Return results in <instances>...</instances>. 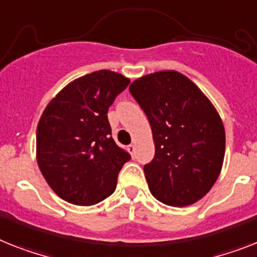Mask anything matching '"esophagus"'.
Listing matches in <instances>:
<instances>
[{"mask_svg":"<svg viewBox=\"0 0 257 257\" xmlns=\"http://www.w3.org/2000/svg\"><path fill=\"white\" fill-rule=\"evenodd\" d=\"M127 150H128V152L131 154V156H135V154H137V147H135V144H130V146L127 147Z\"/></svg>","mask_w":257,"mask_h":257,"instance_id":"obj_1","label":"esophagus"}]
</instances>
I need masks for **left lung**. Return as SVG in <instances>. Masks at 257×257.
<instances>
[{"instance_id": "obj_1", "label": "left lung", "mask_w": 257, "mask_h": 257, "mask_svg": "<svg viewBox=\"0 0 257 257\" xmlns=\"http://www.w3.org/2000/svg\"><path fill=\"white\" fill-rule=\"evenodd\" d=\"M130 93L152 128L155 156L144 165L152 196L177 207L201 200L223 164L226 135L215 107L176 71L138 78Z\"/></svg>"}]
</instances>
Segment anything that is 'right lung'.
Here are the masks:
<instances>
[{
	"instance_id": "1",
	"label": "right lung",
	"mask_w": 257,
	"mask_h": 257,
	"mask_svg": "<svg viewBox=\"0 0 257 257\" xmlns=\"http://www.w3.org/2000/svg\"><path fill=\"white\" fill-rule=\"evenodd\" d=\"M128 84L115 72H92L68 84L40 116L38 164L67 202L89 206L115 190L118 173L131 156L114 142L107 111Z\"/></svg>"
}]
</instances>
